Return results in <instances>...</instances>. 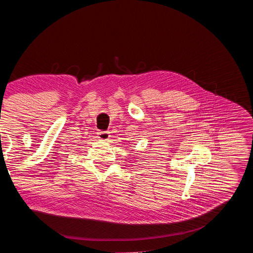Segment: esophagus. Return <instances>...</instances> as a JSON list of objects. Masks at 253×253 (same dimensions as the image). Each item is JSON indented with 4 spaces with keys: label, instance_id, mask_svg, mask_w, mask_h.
<instances>
[{
    "label": "esophagus",
    "instance_id": "obj_1",
    "mask_svg": "<svg viewBox=\"0 0 253 253\" xmlns=\"http://www.w3.org/2000/svg\"><path fill=\"white\" fill-rule=\"evenodd\" d=\"M98 135H99V139L102 141H107L110 138L109 131H99Z\"/></svg>",
    "mask_w": 253,
    "mask_h": 253
}]
</instances>
